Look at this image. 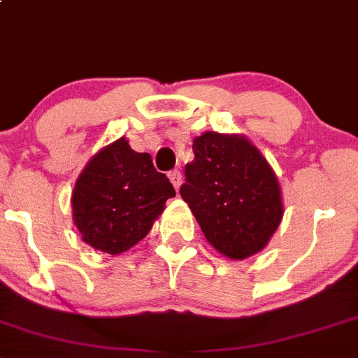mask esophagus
Wrapping results in <instances>:
<instances>
[{"mask_svg": "<svg viewBox=\"0 0 358 358\" xmlns=\"http://www.w3.org/2000/svg\"><path fill=\"white\" fill-rule=\"evenodd\" d=\"M169 180H171V183L175 185L176 191H178L180 185H182V173H180L178 169L171 171V173H169Z\"/></svg>", "mask_w": 358, "mask_h": 358, "instance_id": "obj_1", "label": "esophagus"}]
</instances>
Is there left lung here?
<instances>
[{
	"instance_id": "obj_1",
	"label": "left lung",
	"mask_w": 358,
	"mask_h": 358,
	"mask_svg": "<svg viewBox=\"0 0 358 358\" xmlns=\"http://www.w3.org/2000/svg\"><path fill=\"white\" fill-rule=\"evenodd\" d=\"M192 151L180 194L207 241L231 259L263 250L282 220L281 187L266 158L245 136L214 131L196 136Z\"/></svg>"
}]
</instances>
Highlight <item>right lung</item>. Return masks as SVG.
I'll list each match as a JSON object with an SVG mask.
<instances>
[{
    "label": "right lung",
    "mask_w": 358,
    "mask_h": 358,
    "mask_svg": "<svg viewBox=\"0 0 358 358\" xmlns=\"http://www.w3.org/2000/svg\"><path fill=\"white\" fill-rule=\"evenodd\" d=\"M175 194L149 153L133 151L122 136L93 155L77 178L73 223L90 247L117 256L148 236Z\"/></svg>",
    "instance_id": "right-lung-1"
}]
</instances>
